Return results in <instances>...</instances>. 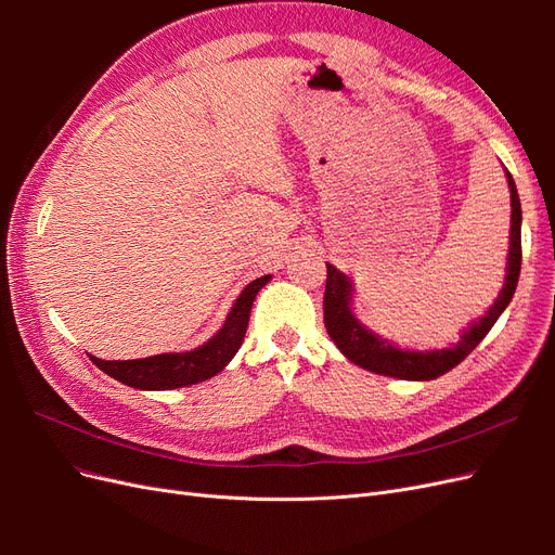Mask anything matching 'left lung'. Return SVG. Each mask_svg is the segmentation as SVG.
Segmentation results:
<instances>
[{
	"instance_id": "obj_1",
	"label": "left lung",
	"mask_w": 555,
	"mask_h": 555,
	"mask_svg": "<svg viewBox=\"0 0 555 555\" xmlns=\"http://www.w3.org/2000/svg\"><path fill=\"white\" fill-rule=\"evenodd\" d=\"M505 178L509 184V201H512V227H509V249H507V268H505V284L493 300V306L486 310L473 324L463 328L461 340L451 347L442 349H408L391 340L382 338L379 333L367 328L361 319L354 314V282L349 275L338 271L333 263H326V292H324V326L343 354L357 363L363 371L377 375L396 377V379H412V382H428L449 373L456 367L469 351H473L486 333L493 328L498 317L505 312L509 300L516 292L518 273H520V201L516 192V182L512 173L505 169Z\"/></svg>"
}]
</instances>
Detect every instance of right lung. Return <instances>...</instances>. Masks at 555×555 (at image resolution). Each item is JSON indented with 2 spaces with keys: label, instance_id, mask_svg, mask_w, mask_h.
<instances>
[{
  "label": "right lung",
  "instance_id": "right-lung-1",
  "mask_svg": "<svg viewBox=\"0 0 555 555\" xmlns=\"http://www.w3.org/2000/svg\"><path fill=\"white\" fill-rule=\"evenodd\" d=\"M271 282V275L251 280L238 294L236 304L231 306L222 328L212 338L190 351H169V354H155L131 361H102L90 354L92 363L111 375L113 379L141 391H171L180 386H192L206 382L222 373L229 361L236 357L243 345L251 304L257 294Z\"/></svg>",
  "mask_w": 555,
  "mask_h": 555
}]
</instances>
